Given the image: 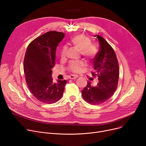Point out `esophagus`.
Wrapping results in <instances>:
<instances>
[{
  "mask_svg": "<svg viewBox=\"0 0 146 146\" xmlns=\"http://www.w3.org/2000/svg\"><path fill=\"white\" fill-rule=\"evenodd\" d=\"M77 78H78V76H77V75H71L70 76V79H75Z\"/></svg>",
  "mask_w": 146,
  "mask_h": 146,
  "instance_id": "obj_1",
  "label": "esophagus"
}]
</instances>
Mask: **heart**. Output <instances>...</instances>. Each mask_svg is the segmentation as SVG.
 Here are the masks:
<instances>
[{"instance_id":"heart-1","label":"heart","mask_w":146,"mask_h":146,"mask_svg":"<svg viewBox=\"0 0 146 146\" xmlns=\"http://www.w3.org/2000/svg\"><path fill=\"white\" fill-rule=\"evenodd\" d=\"M68 45L80 50V52L84 57L87 59H93L97 55L98 52V47L91 43V40L86 35L78 34L72 36L67 42ZM67 47H64L61 51V57L64 58L66 56ZM85 64L82 61H72L68 66V69L74 73L82 72Z\"/></svg>"}]
</instances>
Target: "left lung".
Segmentation results:
<instances>
[{
  "instance_id": "left-lung-1",
  "label": "left lung",
  "mask_w": 146,
  "mask_h": 146,
  "mask_svg": "<svg viewBox=\"0 0 146 146\" xmlns=\"http://www.w3.org/2000/svg\"><path fill=\"white\" fill-rule=\"evenodd\" d=\"M99 43V51L94 58L93 76H97L99 82L95 86L88 81L87 86L82 91L84 100L92 105L106 102L116 90L119 78V64L115 53L103 37L96 35Z\"/></svg>"
}]
</instances>
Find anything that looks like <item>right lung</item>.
<instances>
[{
    "label": "right lung",
    "mask_w": 146,
    "mask_h": 146,
    "mask_svg": "<svg viewBox=\"0 0 146 146\" xmlns=\"http://www.w3.org/2000/svg\"><path fill=\"white\" fill-rule=\"evenodd\" d=\"M64 36L63 33L49 31L28 45L24 61L27 85L33 95L44 104L57 102L62 98L67 81L53 82L52 68L55 65L56 48Z\"/></svg>",
    "instance_id": "obj_1"
}]
</instances>
